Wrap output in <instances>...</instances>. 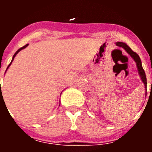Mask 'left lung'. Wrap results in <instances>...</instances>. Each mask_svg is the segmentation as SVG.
Instances as JSON below:
<instances>
[{
	"instance_id": "8db88e82",
	"label": "left lung",
	"mask_w": 152,
	"mask_h": 152,
	"mask_svg": "<svg viewBox=\"0 0 152 152\" xmlns=\"http://www.w3.org/2000/svg\"><path fill=\"white\" fill-rule=\"evenodd\" d=\"M116 44V45H118V46L123 48V49H124L125 50L128 52L130 56H131V57L134 60H135V61L136 62L137 68H138V71H139V75H140L141 78H142V82L144 83L145 86V88H146V86H147V79H146V75H145V73L144 69H143V68H142V61H141V59H140V58H139V56H138V54H137V53H135V52H133V51L129 47L126 45V43H124V42H117Z\"/></svg>"
}]
</instances>
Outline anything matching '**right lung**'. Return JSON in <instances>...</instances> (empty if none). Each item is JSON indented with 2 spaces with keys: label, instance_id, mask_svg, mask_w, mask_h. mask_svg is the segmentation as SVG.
<instances>
[{
  "label": "right lung",
  "instance_id": "add662e5",
  "mask_svg": "<svg viewBox=\"0 0 152 152\" xmlns=\"http://www.w3.org/2000/svg\"><path fill=\"white\" fill-rule=\"evenodd\" d=\"M27 45H28V44H26V45H24V46H23V47H22V48H20V49H18V50H17V52H16V53H15V54L13 55V58H12V61H11V62H10V64H9V65H8L7 68H9V67H10V64H11V63H12V61H13V58H14V57H15V56H16V55H17V53H18V52H20V50H22V49H24V48H26V46H27ZM6 71H7V70H6Z\"/></svg>",
  "mask_w": 152,
  "mask_h": 152
}]
</instances>
